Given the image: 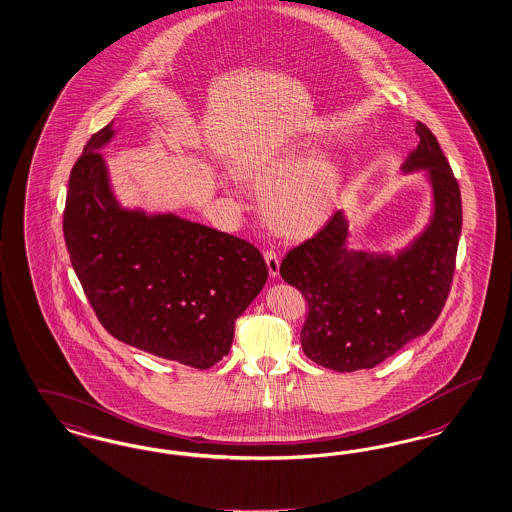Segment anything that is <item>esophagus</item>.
<instances>
[{"instance_id": "obj_1", "label": "esophagus", "mask_w": 512, "mask_h": 512, "mask_svg": "<svg viewBox=\"0 0 512 512\" xmlns=\"http://www.w3.org/2000/svg\"><path fill=\"white\" fill-rule=\"evenodd\" d=\"M265 261L268 272H270V278H278V274H280V255H278V251H274V249L265 251Z\"/></svg>"}]
</instances>
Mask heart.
I'll list each match as a JSON object with an SVG mask.
<instances>
[{
    "instance_id": "heart-1",
    "label": "heart",
    "mask_w": 512,
    "mask_h": 512,
    "mask_svg": "<svg viewBox=\"0 0 512 512\" xmlns=\"http://www.w3.org/2000/svg\"><path fill=\"white\" fill-rule=\"evenodd\" d=\"M240 176L261 191L266 223L287 238L318 232L333 215L342 191V172L335 160L308 149H287L251 160Z\"/></svg>"
}]
</instances>
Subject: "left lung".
I'll use <instances>...</instances> for the list:
<instances>
[{"instance_id": "left-lung-1", "label": "left lung", "mask_w": 512, "mask_h": 512, "mask_svg": "<svg viewBox=\"0 0 512 512\" xmlns=\"http://www.w3.org/2000/svg\"><path fill=\"white\" fill-rule=\"evenodd\" d=\"M416 134L420 143L401 170H425L433 204L429 223L408 246L395 253L352 249L350 221L338 210L280 266L283 282L308 302L302 350L325 369L376 367L425 335L448 299L461 234V194L433 132L416 123Z\"/></svg>"}]
</instances>
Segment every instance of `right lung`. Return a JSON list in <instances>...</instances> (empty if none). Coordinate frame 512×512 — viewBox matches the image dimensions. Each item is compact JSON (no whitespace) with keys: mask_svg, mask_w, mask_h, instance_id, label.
I'll use <instances>...</instances> for the list:
<instances>
[{"mask_svg":"<svg viewBox=\"0 0 512 512\" xmlns=\"http://www.w3.org/2000/svg\"><path fill=\"white\" fill-rule=\"evenodd\" d=\"M113 136V123L96 132L71 170L64 210L71 266L109 335L210 369L265 287V259L246 240L176 213L123 208L100 153Z\"/></svg>","mask_w":512,"mask_h":512,"instance_id":"1","label":"right lung"}]
</instances>
